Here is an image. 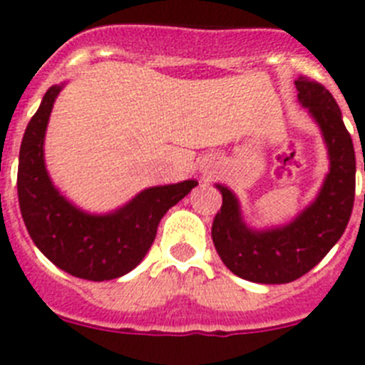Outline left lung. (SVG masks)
<instances>
[{"label": "left lung", "mask_w": 365, "mask_h": 365, "mask_svg": "<svg viewBox=\"0 0 365 365\" xmlns=\"http://www.w3.org/2000/svg\"><path fill=\"white\" fill-rule=\"evenodd\" d=\"M294 86L299 104L320 125L327 146L329 173L314 201L282 227L250 228L235 193L215 185L222 195L212 225L215 250L227 269L254 283L274 285L302 278L338 243L353 212L356 160L336 100L322 83L305 76Z\"/></svg>", "instance_id": "1"}]
</instances>
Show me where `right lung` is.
<instances>
[{
	"mask_svg": "<svg viewBox=\"0 0 365 365\" xmlns=\"http://www.w3.org/2000/svg\"><path fill=\"white\" fill-rule=\"evenodd\" d=\"M62 86L49 87L25 130L18 164V199L29 235L49 261L71 276L91 282L120 278L144 259L157 227L197 180L151 186L109 212L89 214L60 193L45 168L43 143L54 100Z\"/></svg>",
	"mask_w": 365,
	"mask_h": 365,
	"instance_id": "obj_1",
	"label": "right lung"
}]
</instances>
